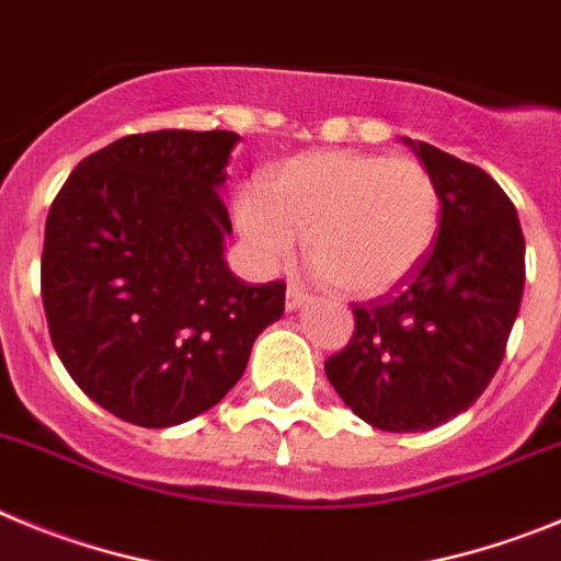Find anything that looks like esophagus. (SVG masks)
<instances>
[{"instance_id": "esophagus-1", "label": "esophagus", "mask_w": 561, "mask_h": 561, "mask_svg": "<svg viewBox=\"0 0 561 561\" xmlns=\"http://www.w3.org/2000/svg\"><path fill=\"white\" fill-rule=\"evenodd\" d=\"M307 299H310V296H307L305 287L287 285V293H285V307H287V310H299V307L305 305Z\"/></svg>"}]
</instances>
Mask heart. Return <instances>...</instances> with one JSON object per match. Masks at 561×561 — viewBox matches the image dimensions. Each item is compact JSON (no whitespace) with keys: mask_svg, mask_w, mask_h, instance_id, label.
I'll return each instance as SVG.
<instances>
[{"mask_svg":"<svg viewBox=\"0 0 561 561\" xmlns=\"http://www.w3.org/2000/svg\"><path fill=\"white\" fill-rule=\"evenodd\" d=\"M262 194L243 193L234 206L237 229L260 265H285L296 237H305L312 268L360 299L402 285L436 243V179L408 156H296L271 170Z\"/></svg>","mask_w":561,"mask_h":561,"instance_id":"b5f03b06","label":"heart"}]
</instances>
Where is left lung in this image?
I'll list each match as a JSON object with an SVG mask.
<instances>
[{
	"mask_svg": "<svg viewBox=\"0 0 561 561\" xmlns=\"http://www.w3.org/2000/svg\"><path fill=\"white\" fill-rule=\"evenodd\" d=\"M408 145L436 179V243L393 293L352 305L355 332L324 363L337 397L388 433L444 425L486 391L526 282V240L501 184L433 145Z\"/></svg>",
	"mask_w": 561,
	"mask_h": 561,
	"instance_id": "1",
	"label": "left lung"
}]
</instances>
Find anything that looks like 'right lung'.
<instances>
[{
  "instance_id": "obj_1",
  "label": "right lung",
  "mask_w": 561,
  "mask_h": 561,
  "mask_svg": "<svg viewBox=\"0 0 561 561\" xmlns=\"http://www.w3.org/2000/svg\"><path fill=\"white\" fill-rule=\"evenodd\" d=\"M231 130L130 134L85 156L47 215L42 301L85 397L139 427L218 405L285 312V282L224 262Z\"/></svg>"
}]
</instances>
